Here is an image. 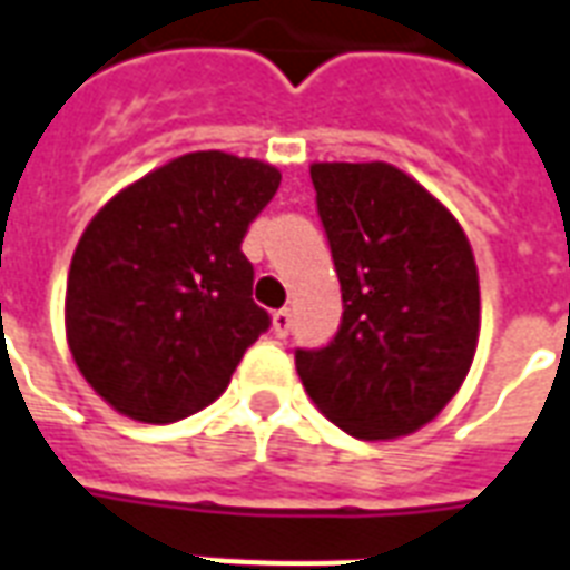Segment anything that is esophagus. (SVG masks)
<instances>
[{
	"label": "esophagus",
	"instance_id": "1",
	"mask_svg": "<svg viewBox=\"0 0 570 570\" xmlns=\"http://www.w3.org/2000/svg\"><path fill=\"white\" fill-rule=\"evenodd\" d=\"M272 328H274V335H277V338H286V335H289V328H293V314H289V311H274L272 314Z\"/></svg>",
	"mask_w": 570,
	"mask_h": 570
}]
</instances>
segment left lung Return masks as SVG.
<instances>
[{
	"label": "left lung",
	"mask_w": 570,
	"mask_h": 570,
	"mask_svg": "<svg viewBox=\"0 0 570 570\" xmlns=\"http://www.w3.org/2000/svg\"><path fill=\"white\" fill-rule=\"evenodd\" d=\"M311 180L344 317L328 347L298 350V377L347 435H411L450 404L478 353L471 242L444 202L390 163H314Z\"/></svg>",
	"instance_id": "8db88e82"
}]
</instances>
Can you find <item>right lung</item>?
I'll return each mask as SVG.
<instances>
[{"instance_id":"1","label":"right lung","mask_w":570,"mask_h":570,"mask_svg":"<svg viewBox=\"0 0 570 570\" xmlns=\"http://www.w3.org/2000/svg\"><path fill=\"white\" fill-rule=\"evenodd\" d=\"M281 187L263 159L196 150L96 210L66 281V341L117 414L175 423L229 386L268 328L250 298L244 232Z\"/></svg>"}]
</instances>
